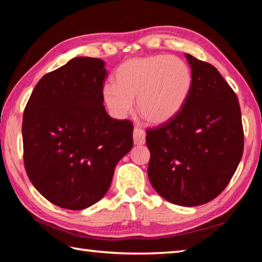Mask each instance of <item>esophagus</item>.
<instances>
[{
  "mask_svg": "<svg viewBox=\"0 0 262 262\" xmlns=\"http://www.w3.org/2000/svg\"><path fill=\"white\" fill-rule=\"evenodd\" d=\"M133 137H134V143L137 145L144 144L145 142V133L143 129L139 127L134 128V133H133Z\"/></svg>",
  "mask_w": 262,
  "mask_h": 262,
  "instance_id": "34e87169",
  "label": "esophagus"
}]
</instances>
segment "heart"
Masks as SVG:
<instances>
[{"label": "heart", "mask_w": 262, "mask_h": 262, "mask_svg": "<svg viewBox=\"0 0 262 262\" xmlns=\"http://www.w3.org/2000/svg\"><path fill=\"white\" fill-rule=\"evenodd\" d=\"M190 69L179 57L154 55L128 60L118 68L114 85L103 89L105 104L115 117L123 118L137 110L148 122L163 125L171 121L187 101L192 90Z\"/></svg>", "instance_id": "obj_1"}]
</instances>
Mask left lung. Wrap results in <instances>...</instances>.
<instances>
[{
	"instance_id": "obj_1",
	"label": "left lung",
	"mask_w": 262,
	"mask_h": 262,
	"mask_svg": "<svg viewBox=\"0 0 262 262\" xmlns=\"http://www.w3.org/2000/svg\"><path fill=\"white\" fill-rule=\"evenodd\" d=\"M192 90L171 121L147 130L148 177L166 201L201 206L220 195L237 170L244 150L236 94L214 66L185 54Z\"/></svg>"
}]
</instances>
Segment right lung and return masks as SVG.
Wrapping results in <instances>:
<instances>
[{"mask_svg": "<svg viewBox=\"0 0 262 262\" xmlns=\"http://www.w3.org/2000/svg\"><path fill=\"white\" fill-rule=\"evenodd\" d=\"M105 62L79 56L37 83L23 115L29 179L57 207L82 210L98 202L118 162L133 147V123L104 107Z\"/></svg>", "mask_w": 262, "mask_h": 262, "instance_id": "right-lung-1", "label": "right lung"}]
</instances>
